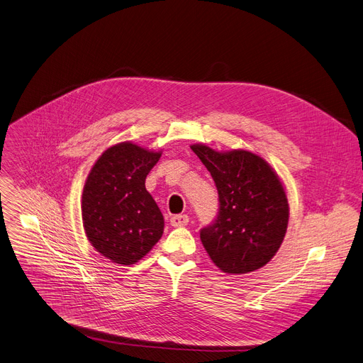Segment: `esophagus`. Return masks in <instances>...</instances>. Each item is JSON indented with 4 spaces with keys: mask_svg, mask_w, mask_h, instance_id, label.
<instances>
[{
    "mask_svg": "<svg viewBox=\"0 0 363 363\" xmlns=\"http://www.w3.org/2000/svg\"><path fill=\"white\" fill-rule=\"evenodd\" d=\"M188 221H189V217L186 214H177L171 217V224L174 227H184L188 224Z\"/></svg>",
    "mask_w": 363,
    "mask_h": 363,
    "instance_id": "1",
    "label": "esophagus"
}]
</instances>
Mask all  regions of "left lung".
Listing matches in <instances>:
<instances>
[{
	"label": "left lung",
	"mask_w": 363,
	"mask_h": 363,
	"mask_svg": "<svg viewBox=\"0 0 363 363\" xmlns=\"http://www.w3.org/2000/svg\"><path fill=\"white\" fill-rule=\"evenodd\" d=\"M218 191V216L201 228V242L225 274H249L275 256L286 233L289 206L271 164L249 150L217 152L192 145Z\"/></svg>",
	"instance_id": "8db88e82"
}]
</instances>
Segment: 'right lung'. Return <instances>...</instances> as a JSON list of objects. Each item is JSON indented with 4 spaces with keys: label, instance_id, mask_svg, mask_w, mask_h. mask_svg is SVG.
<instances>
[{
    "label": "right lung",
    "instance_id": "obj_1",
    "mask_svg": "<svg viewBox=\"0 0 363 363\" xmlns=\"http://www.w3.org/2000/svg\"><path fill=\"white\" fill-rule=\"evenodd\" d=\"M160 152L123 142L96 159L82 191V223L89 243L120 265H135L159 242L163 216L145 181Z\"/></svg>",
    "mask_w": 363,
    "mask_h": 363
}]
</instances>
